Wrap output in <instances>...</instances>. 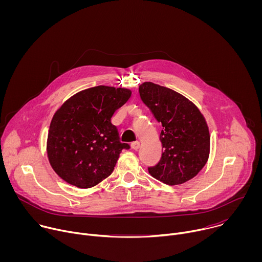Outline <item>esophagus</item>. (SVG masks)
<instances>
[{"mask_svg": "<svg viewBox=\"0 0 262 262\" xmlns=\"http://www.w3.org/2000/svg\"><path fill=\"white\" fill-rule=\"evenodd\" d=\"M140 147V142L139 141H135L130 143V148L134 149V150H137V149Z\"/></svg>", "mask_w": 262, "mask_h": 262, "instance_id": "esophagus-1", "label": "esophagus"}]
</instances>
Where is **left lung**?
<instances>
[{
	"mask_svg": "<svg viewBox=\"0 0 262 262\" xmlns=\"http://www.w3.org/2000/svg\"><path fill=\"white\" fill-rule=\"evenodd\" d=\"M142 101L162 124L161 161L148 168L156 179L177 185L194 178L207 163L210 135L197 105L182 94L151 82L139 86Z\"/></svg>",
	"mask_w": 262,
	"mask_h": 262,
	"instance_id": "obj_1",
	"label": "left lung"
}]
</instances>
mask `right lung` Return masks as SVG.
I'll use <instances>...</instances> for the list:
<instances>
[{"label": "right lung", "instance_id": "right-lung-1", "mask_svg": "<svg viewBox=\"0 0 262 262\" xmlns=\"http://www.w3.org/2000/svg\"><path fill=\"white\" fill-rule=\"evenodd\" d=\"M126 88L97 86L69 97L55 112L47 140L54 171L80 189L93 188L113 172L122 149L114 112L130 97Z\"/></svg>", "mask_w": 262, "mask_h": 262}]
</instances>
